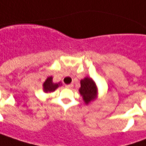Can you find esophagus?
<instances>
[{"mask_svg": "<svg viewBox=\"0 0 146 146\" xmlns=\"http://www.w3.org/2000/svg\"><path fill=\"white\" fill-rule=\"evenodd\" d=\"M73 86H74L73 84H69V85H66V86H65V87L68 88V89H71Z\"/></svg>", "mask_w": 146, "mask_h": 146, "instance_id": "esophagus-1", "label": "esophagus"}]
</instances>
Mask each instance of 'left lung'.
I'll list each match as a JSON object with an SVG mask.
<instances>
[{"label": "left lung", "instance_id": "left-lung-1", "mask_svg": "<svg viewBox=\"0 0 146 146\" xmlns=\"http://www.w3.org/2000/svg\"><path fill=\"white\" fill-rule=\"evenodd\" d=\"M81 87L78 91L83 99L85 104L88 105L98 98V89L96 82L93 78L90 77H85L80 81Z\"/></svg>", "mask_w": 146, "mask_h": 146}]
</instances>
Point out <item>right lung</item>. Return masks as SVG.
Masks as SVG:
<instances>
[{
    "instance_id": "obj_1",
    "label": "right lung",
    "mask_w": 146,
    "mask_h": 146,
    "mask_svg": "<svg viewBox=\"0 0 146 146\" xmlns=\"http://www.w3.org/2000/svg\"><path fill=\"white\" fill-rule=\"evenodd\" d=\"M60 86H62V83L60 82L54 83L53 81H52V76H48V78L45 79V81L44 82L43 85H42L43 91L45 92V93H52Z\"/></svg>"
}]
</instances>
